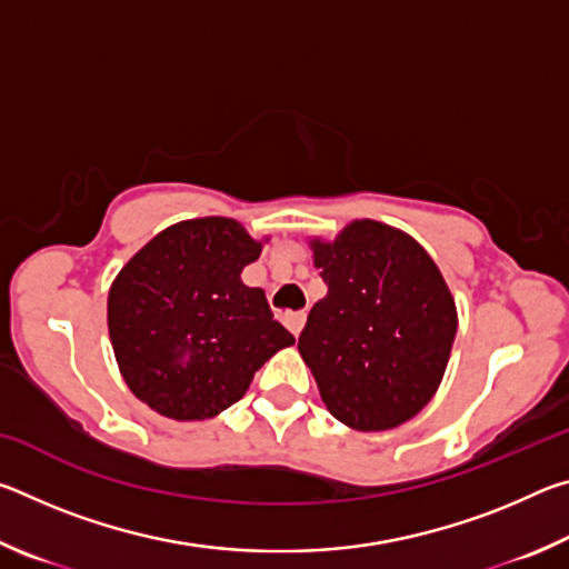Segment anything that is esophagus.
Instances as JSON below:
<instances>
[{
	"mask_svg": "<svg viewBox=\"0 0 569 569\" xmlns=\"http://www.w3.org/2000/svg\"><path fill=\"white\" fill-rule=\"evenodd\" d=\"M283 323H286L288 331L298 336L303 329V323H306V313L303 311H288V313H283Z\"/></svg>",
	"mask_w": 569,
	"mask_h": 569,
	"instance_id": "esophagus-1",
	"label": "esophagus"
}]
</instances>
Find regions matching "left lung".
<instances>
[{"instance_id": "1", "label": "left lung", "mask_w": 569, "mask_h": 569, "mask_svg": "<svg viewBox=\"0 0 569 569\" xmlns=\"http://www.w3.org/2000/svg\"><path fill=\"white\" fill-rule=\"evenodd\" d=\"M308 248L329 293L308 313L298 353L326 409L356 431L413 419L445 379L457 336L445 276L409 233L371 218Z\"/></svg>"}]
</instances>
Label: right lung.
<instances>
[{"mask_svg": "<svg viewBox=\"0 0 569 569\" xmlns=\"http://www.w3.org/2000/svg\"><path fill=\"white\" fill-rule=\"evenodd\" d=\"M266 243L233 218H190L160 230L114 276V361L152 411L176 421L213 419L243 399L273 353L293 346L263 288L240 281Z\"/></svg>", "mask_w": 569, "mask_h": 569, "instance_id": "right-lung-1", "label": "right lung"}]
</instances>
